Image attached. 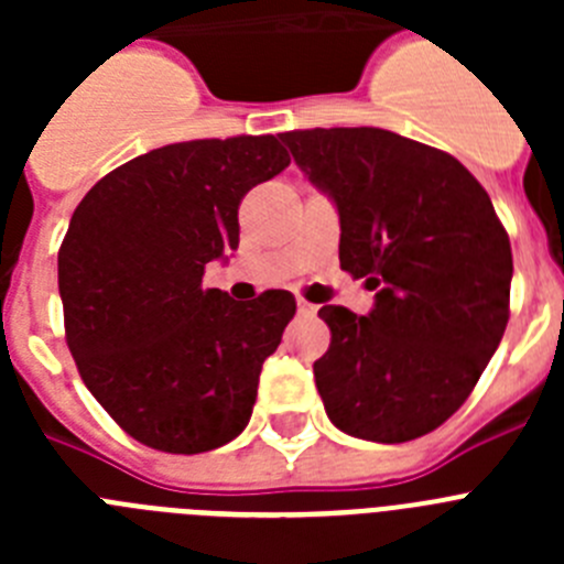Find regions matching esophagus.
Here are the masks:
<instances>
[{"label": "esophagus", "mask_w": 564, "mask_h": 564, "mask_svg": "<svg viewBox=\"0 0 564 564\" xmlns=\"http://www.w3.org/2000/svg\"><path fill=\"white\" fill-rule=\"evenodd\" d=\"M296 311L302 313V316H316L318 307L311 305V302H305V299H299V302H296Z\"/></svg>", "instance_id": "esophagus-1"}]
</instances>
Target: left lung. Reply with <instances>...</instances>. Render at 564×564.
Instances as JSON below:
<instances>
[{
  "mask_svg": "<svg viewBox=\"0 0 564 564\" xmlns=\"http://www.w3.org/2000/svg\"><path fill=\"white\" fill-rule=\"evenodd\" d=\"M307 181L336 203L338 262L367 279V316L325 305L316 364L333 426L403 443L437 430L480 381L508 325L511 242L460 161L390 129L279 134Z\"/></svg>",
  "mask_w": 564,
  "mask_h": 564,
  "instance_id": "obj_1",
  "label": "left lung"
}]
</instances>
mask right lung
<instances>
[{
    "label": "right lung",
    "mask_w": 564,
    "mask_h": 564,
    "mask_svg": "<svg viewBox=\"0 0 564 564\" xmlns=\"http://www.w3.org/2000/svg\"><path fill=\"white\" fill-rule=\"evenodd\" d=\"M291 163L273 134L169 143L89 188L58 248L67 347L134 441L200 455L251 421L262 361L296 313L288 291L239 305L203 288L239 246V203Z\"/></svg>",
    "instance_id": "1"
}]
</instances>
